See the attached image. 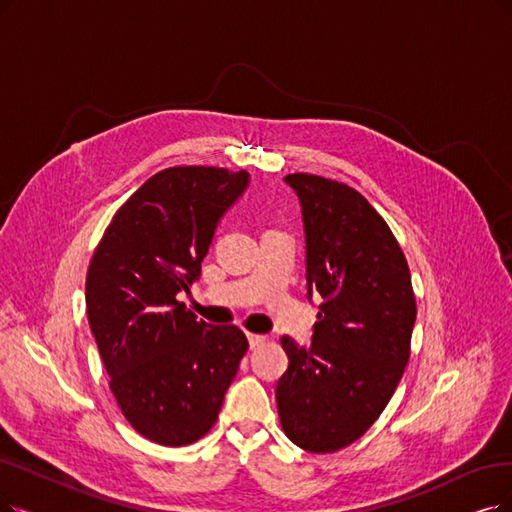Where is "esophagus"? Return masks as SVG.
Returning <instances> with one entry per match:
<instances>
[{
    "label": "esophagus",
    "instance_id": "34e87169",
    "mask_svg": "<svg viewBox=\"0 0 512 512\" xmlns=\"http://www.w3.org/2000/svg\"><path fill=\"white\" fill-rule=\"evenodd\" d=\"M248 340H250V349H258V346H262L264 342H267V338L258 336V334H248Z\"/></svg>",
    "mask_w": 512,
    "mask_h": 512
}]
</instances>
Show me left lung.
Listing matches in <instances>:
<instances>
[{
    "mask_svg": "<svg viewBox=\"0 0 512 512\" xmlns=\"http://www.w3.org/2000/svg\"><path fill=\"white\" fill-rule=\"evenodd\" d=\"M306 235V285L319 304L313 340L283 336L290 359L275 388L283 433L332 454L370 428L410 361L412 275L384 218L359 191L315 174H288Z\"/></svg>",
    "mask_w": 512,
    "mask_h": 512,
    "instance_id": "8db88e82",
    "label": "left lung"
}]
</instances>
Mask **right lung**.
Returning <instances> with one entry per match:
<instances>
[{"label":"right lung","instance_id":"right-lung-1","mask_svg":"<svg viewBox=\"0 0 512 512\" xmlns=\"http://www.w3.org/2000/svg\"><path fill=\"white\" fill-rule=\"evenodd\" d=\"M248 172L176 166L151 176L96 245L86 311L109 388L145 439L180 447L214 426L248 338L210 325L176 300L201 275L216 224Z\"/></svg>","mask_w":512,"mask_h":512}]
</instances>
